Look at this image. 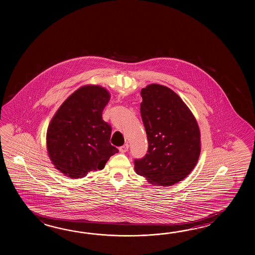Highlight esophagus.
Returning a JSON list of instances; mask_svg holds the SVG:
<instances>
[{
  "instance_id": "1",
  "label": "esophagus",
  "mask_w": 255,
  "mask_h": 255,
  "mask_svg": "<svg viewBox=\"0 0 255 255\" xmlns=\"http://www.w3.org/2000/svg\"><path fill=\"white\" fill-rule=\"evenodd\" d=\"M128 144L127 143V144H125L124 146H120V151L121 152V153H125V152L128 151Z\"/></svg>"
}]
</instances>
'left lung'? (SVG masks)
Masks as SVG:
<instances>
[{
	"mask_svg": "<svg viewBox=\"0 0 255 255\" xmlns=\"http://www.w3.org/2000/svg\"><path fill=\"white\" fill-rule=\"evenodd\" d=\"M141 118L147 153L134 160L136 173L151 184L171 186L192 171L201 154V133L194 116L176 93L157 84L141 90Z\"/></svg>",
	"mask_w": 255,
	"mask_h": 255,
	"instance_id": "1",
	"label": "left lung"
}]
</instances>
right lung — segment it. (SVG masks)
Segmentation results:
<instances>
[{
    "label": "right lung",
    "mask_w": 255,
    "mask_h": 255,
    "mask_svg": "<svg viewBox=\"0 0 255 255\" xmlns=\"http://www.w3.org/2000/svg\"><path fill=\"white\" fill-rule=\"evenodd\" d=\"M109 92L98 86L77 89L60 107L46 135L47 150L54 167L69 178L80 179L103 169L119 149L110 140L111 126L102 119Z\"/></svg>",
    "instance_id": "obj_1"
}]
</instances>
